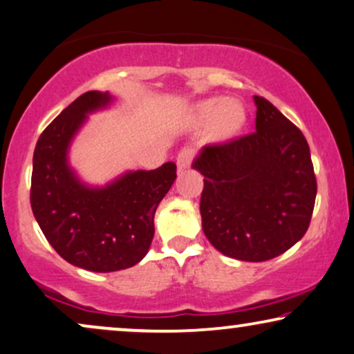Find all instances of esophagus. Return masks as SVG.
Instances as JSON below:
<instances>
[{
    "label": "esophagus",
    "mask_w": 354,
    "mask_h": 354,
    "mask_svg": "<svg viewBox=\"0 0 354 354\" xmlns=\"http://www.w3.org/2000/svg\"><path fill=\"white\" fill-rule=\"evenodd\" d=\"M192 158H194V151L188 149V148H183L180 153L177 154V158H176L178 171H185V169L190 167Z\"/></svg>",
    "instance_id": "esophagus-1"
}]
</instances>
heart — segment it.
Listing matches in <instances>:
<instances>
[{
  "label": "heart",
  "mask_w": 354,
  "mask_h": 354,
  "mask_svg": "<svg viewBox=\"0 0 354 354\" xmlns=\"http://www.w3.org/2000/svg\"><path fill=\"white\" fill-rule=\"evenodd\" d=\"M188 120L194 127H205V143L221 146L231 143L245 130L249 123V110L242 100L214 95L192 105Z\"/></svg>",
  "instance_id": "b5f03b06"
}]
</instances>
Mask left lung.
<instances>
[{"label":"left lung","instance_id":"8db88e82","mask_svg":"<svg viewBox=\"0 0 354 354\" xmlns=\"http://www.w3.org/2000/svg\"><path fill=\"white\" fill-rule=\"evenodd\" d=\"M255 133L205 146L192 162L203 176L201 227L211 245L242 261H265L309 227L317 182L304 135L267 99L254 95Z\"/></svg>","mask_w":354,"mask_h":354}]
</instances>
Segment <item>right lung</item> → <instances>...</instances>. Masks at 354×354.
Returning <instances> with one entry per match:
<instances>
[{"label": "right lung", "mask_w": 354, "mask_h": 354, "mask_svg": "<svg viewBox=\"0 0 354 354\" xmlns=\"http://www.w3.org/2000/svg\"><path fill=\"white\" fill-rule=\"evenodd\" d=\"M109 91H89L45 128L32 159L30 206L50 245L75 267L97 273L130 268L148 254L154 214L177 177L174 162L154 171H125L91 185L70 164L81 128L115 102Z\"/></svg>", "instance_id": "add662e5"}]
</instances>
